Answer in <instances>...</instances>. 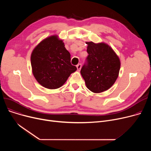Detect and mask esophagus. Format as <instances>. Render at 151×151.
<instances>
[{"mask_svg": "<svg viewBox=\"0 0 151 151\" xmlns=\"http://www.w3.org/2000/svg\"><path fill=\"white\" fill-rule=\"evenodd\" d=\"M76 67H77V69L78 70H80L81 68V63H78V64L76 65Z\"/></svg>", "mask_w": 151, "mask_h": 151, "instance_id": "1", "label": "esophagus"}]
</instances>
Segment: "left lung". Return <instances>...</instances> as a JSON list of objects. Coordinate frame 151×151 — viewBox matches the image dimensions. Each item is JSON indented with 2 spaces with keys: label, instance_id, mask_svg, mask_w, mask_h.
<instances>
[{
  "label": "left lung",
  "instance_id": "obj_1",
  "mask_svg": "<svg viewBox=\"0 0 151 151\" xmlns=\"http://www.w3.org/2000/svg\"><path fill=\"white\" fill-rule=\"evenodd\" d=\"M89 54L81 74L86 87L94 93H100L109 89L116 81L121 68L117 55L105 43L86 42Z\"/></svg>",
  "mask_w": 151,
  "mask_h": 151
}]
</instances>
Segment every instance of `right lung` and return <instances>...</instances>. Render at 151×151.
Listing matches in <instances>:
<instances>
[{
  "instance_id": "1",
  "label": "right lung",
  "mask_w": 151,
  "mask_h": 151,
  "mask_svg": "<svg viewBox=\"0 0 151 151\" xmlns=\"http://www.w3.org/2000/svg\"><path fill=\"white\" fill-rule=\"evenodd\" d=\"M31 66L38 83L50 89L59 88L77 70L62 40L55 35L42 40L31 54Z\"/></svg>"
}]
</instances>
